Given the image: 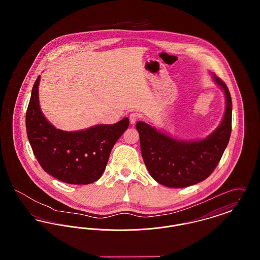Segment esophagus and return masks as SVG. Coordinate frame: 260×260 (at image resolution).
I'll return each mask as SVG.
<instances>
[{"label": "esophagus", "instance_id": "1", "mask_svg": "<svg viewBox=\"0 0 260 260\" xmlns=\"http://www.w3.org/2000/svg\"><path fill=\"white\" fill-rule=\"evenodd\" d=\"M138 117H139V116H138V114H137V113H135V112L131 113V114H129V116H128V119H129L131 124H136V122L137 121Z\"/></svg>", "mask_w": 260, "mask_h": 260}]
</instances>
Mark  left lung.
Here are the masks:
<instances>
[{
  "label": "left lung",
  "instance_id": "obj_1",
  "mask_svg": "<svg viewBox=\"0 0 260 260\" xmlns=\"http://www.w3.org/2000/svg\"><path fill=\"white\" fill-rule=\"evenodd\" d=\"M225 96V112L219 125L207 137L182 140L144 122H137L143 161L150 175L161 185L183 188L210 176L228 145L232 124V100L228 87L211 73Z\"/></svg>",
  "mask_w": 260,
  "mask_h": 260
}]
</instances>
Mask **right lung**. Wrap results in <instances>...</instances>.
Here are the masks:
<instances>
[{
  "mask_svg": "<svg viewBox=\"0 0 260 260\" xmlns=\"http://www.w3.org/2000/svg\"><path fill=\"white\" fill-rule=\"evenodd\" d=\"M39 76L26 112V132L39 164L46 173L69 184H89L104 173L112 148L126 131L124 118L113 124H96L66 132L50 124L39 102Z\"/></svg>",
  "mask_w": 260,
  "mask_h": 260,
  "instance_id": "add662e5",
  "label": "right lung"
}]
</instances>
